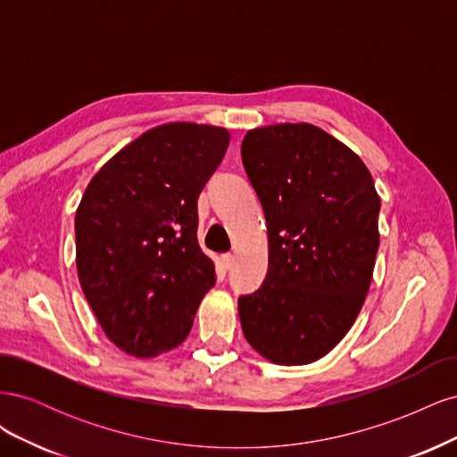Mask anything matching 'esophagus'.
Segmentation results:
<instances>
[{
	"instance_id": "1",
	"label": "esophagus",
	"mask_w": 457,
	"mask_h": 457,
	"mask_svg": "<svg viewBox=\"0 0 457 457\" xmlns=\"http://www.w3.org/2000/svg\"><path fill=\"white\" fill-rule=\"evenodd\" d=\"M220 261H223V267L228 270L234 265V255L232 253H225L223 257H220Z\"/></svg>"
}]
</instances>
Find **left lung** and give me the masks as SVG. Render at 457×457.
<instances>
[{
  "label": "left lung",
  "instance_id": "1",
  "mask_svg": "<svg viewBox=\"0 0 457 457\" xmlns=\"http://www.w3.org/2000/svg\"><path fill=\"white\" fill-rule=\"evenodd\" d=\"M242 163L269 234L265 280L238 299L242 331L274 364H311L364 305L381 200L364 162L311 123L247 131Z\"/></svg>",
  "mask_w": 457,
  "mask_h": 457
}]
</instances>
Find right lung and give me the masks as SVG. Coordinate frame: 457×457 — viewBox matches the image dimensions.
Listing matches in <instances>:
<instances>
[{
	"label": "right lung",
	"mask_w": 457,
	"mask_h": 457,
	"mask_svg": "<svg viewBox=\"0 0 457 457\" xmlns=\"http://www.w3.org/2000/svg\"><path fill=\"white\" fill-rule=\"evenodd\" d=\"M223 128L175 121L110 158L76 212V265L116 347L150 358L181 345L215 265L198 244V196L223 160Z\"/></svg>",
	"instance_id": "obj_1"
}]
</instances>
